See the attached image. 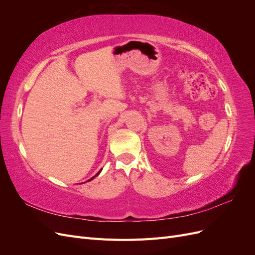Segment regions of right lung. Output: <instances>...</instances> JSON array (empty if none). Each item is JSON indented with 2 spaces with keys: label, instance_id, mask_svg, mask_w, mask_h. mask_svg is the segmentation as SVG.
I'll return each instance as SVG.
<instances>
[{
  "label": "right lung",
  "instance_id": "obj_1",
  "mask_svg": "<svg viewBox=\"0 0 255 255\" xmlns=\"http://www.w3.org/2000/svg\"><path fill=\"white\" fill-rule=\"evenodd\" d=\"M100 172H101V170H100V171H99V172H98V173H97V174H96V175H95V176H97V175H98V174H99V173H100ZM95 176H94V177H95ZM94 177H91V179H90V180H89V181H91V180H92V179H94Z\"/></svg>",
  "mask_w": 255,
  "mask_h": 255
}]
</instances>
